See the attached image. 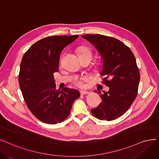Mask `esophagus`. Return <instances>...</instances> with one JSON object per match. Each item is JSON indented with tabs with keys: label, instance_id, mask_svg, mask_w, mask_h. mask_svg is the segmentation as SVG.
<instances>
[{
	"label": "esophagus",
	"instance_id": "obj_1",
	"mask_svg": "<svg viewBox=\"0 0 159 159\" xmlns=\"http://www.w3.org/2000/svg\"><path fill=\"white\" fill-rule=\"evenodd\" d=\"M87 94H89L88 91H84V90H81L80 91V94L81 95H86Z\"/></svg>",
	"mask_w": 159,
	"mask_h": 159
}]
</instances>
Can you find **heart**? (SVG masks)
<instances>
[{"label": "heart", "instance_id": "1", "mask_svg": "<svg viewBox=\"0 0 159 159\" xmlns=\"http://www.w3.org/2000/svg\"><path fill=\"white\" fill-rule=\"evenodd\" d=\"M77 53L79 55V57L82 55H89L92 58V51L88 46H86V45L80 46V47H79L77 49ZM87 80H88V77H87V76H83V77L81 78L80 79L75 80V84H76V86L80 87V88H83L84 86V82H86Z\"/></svg>", "mask_w": 159, "mask_h": 159}]
</instances>
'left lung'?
I'll list each match as a JSON object with an SVG mask.
<instances>
[{"mask_svg":"<svg viewBox=\"0 0 159 159\" xmlns=\"http://www.w3.org/2000/svg\"><path fill=\"white\" fill-rule=\"evenodd\" d=\"M82 37L100 52L104 63L102 83L109 87L103 94L96 90L100 94L102 103L91 113L100 120H116L125 113L137 95L140 75L135 56L129 47L113 37L100 34Z\"/></svg>","mask_w":159,"mask_h":159,"instance_id":"left-lung-1","label":"left lung"}]
</instances>
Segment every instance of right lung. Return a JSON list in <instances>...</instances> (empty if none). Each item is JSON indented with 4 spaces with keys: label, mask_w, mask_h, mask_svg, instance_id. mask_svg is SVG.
<instances>
[{
    "label": "right lung",
    "mask_w": 159,
    "mask_h": 159,
    "mask_svg": "<svg viewBox=\"0 0 159 159\" xmlns=\"http://www.w3.org/2000/svg\"><path fill=\"white\" fill-rule=\"evenodd\" d=\"M78 35H55L38 41L23 56L18 76L23 98L32 114L45 124L63 121L69 114L78 90L55 89L53 74L59 70L62 50Z\"/></svg>",
    "instance_id": "add662e5"
}]
</instances>
